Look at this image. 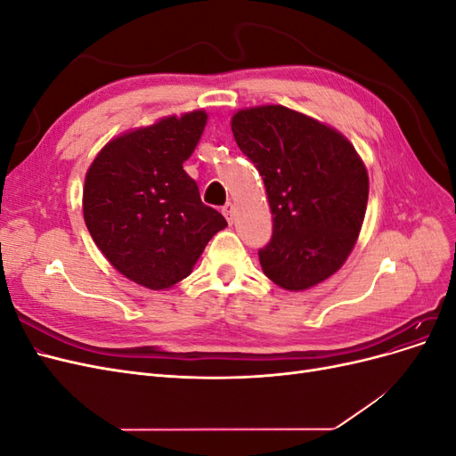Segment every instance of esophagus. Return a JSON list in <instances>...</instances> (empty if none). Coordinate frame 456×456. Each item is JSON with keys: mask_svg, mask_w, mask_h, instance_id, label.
<instances>
[{"mask_svg": "<svg viewBox=\"0 0 456 456\" xmlns=\"http://www.w3.org/2000/svg\"><path fill=\"white\" fill-rule=\"evenodd\" d=\"M233 213H236V207H233L232 203H226V205L223 207V215L226 216V220H228L230 224L233 223Z\"/></svg>", "mask_w": 456, "mask_h": 456, "instance_id": "1", "label": "esophagus"}]
</instances>
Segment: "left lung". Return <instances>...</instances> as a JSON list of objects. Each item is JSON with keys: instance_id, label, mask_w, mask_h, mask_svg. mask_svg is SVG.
<instances>
[{"instance_id": "1", "label": "left lung", "mask_w": 456, "mask_h": 456, "mask_svg": "<svg viewBox=\"0 0 456 456\" xmlns=\"http://www.w3.org/2000/svg\"><path fill=\"white\" fill-rule=\"evenodd\" d=\"M232 133L265 181L273 218L262 270L287 291L322 283L360 236L369 198L362 158L338 131L280 104L240 110Z\"/></svg>"}]
</instances>
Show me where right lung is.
<instances>
[{"label":"right lung","mask_w":456,"mask_h":456,"mask_svg":"<svg viewBox=\"0 0 456 456\" xmlns=\"http://www.w3.org/2000/svg\"><path fill=\"white\" fill-rule=\"evenodd\" d=\"M203 110L163 118L110 141L86 175L84 218L119 273L148 289L184 280L228 226L183 169L205 129Z\"/></svg>","instance_id":"obj_1"}]
</instances>
